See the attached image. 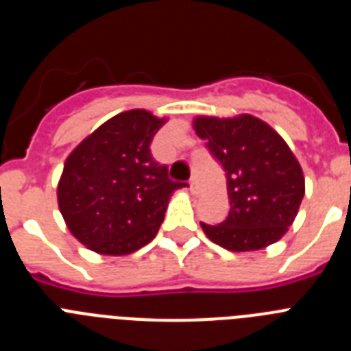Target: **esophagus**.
Segmentation results:
<instances>
[{"label":"esophagus","mask_w":351,"mask_h":351,"mask_svg":"<svg viewBox=\"0 0 351 351\" xmlns=\"http://www.w3.org/2000/svg\"><path fill=\"white\" fill-rule=\"evenodd\" d=\"M188 184H190L191 193H197V181H195V179H190V182H188Z\"/></svg>","instance_id":"1"}]
</instances>
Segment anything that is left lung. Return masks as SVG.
<instances>
[{
    "label": "left lung",
    "mask_w": 351,
    "mask_h": 351,
    "mask_svg": "<svg viewBox=\"0 0 351 351\" xmlns=\"http://www.w3.org/2000/svg\"><path fill=\"white\" fill-rule=\"evenodd\" d=\"M195 132L223 167L230 210L218 225L200 223L230 251L262 250L280 241L304 197V176L287 142L253 116L197 117Z\"/></svg>",
    "instance_id": "1"
}]
</instances>
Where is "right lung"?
<instances>
[{"instance_id": "add662e5", "label": "right lung", "mask_w": 351, "mask_h": 351, "mask_svg": "<svg viewBox=\"0 0 351 351\" xmlns=\"http://www.w3.org/2000/svg\"><path fill=\"white\" fill-rule=\"evenodd\" d=\"M165 121L147 110L108 119L64 163L58 204L70 232L100 255H128L151 243L182 182L151 154Z\"/></svg>"}]
</instances>
